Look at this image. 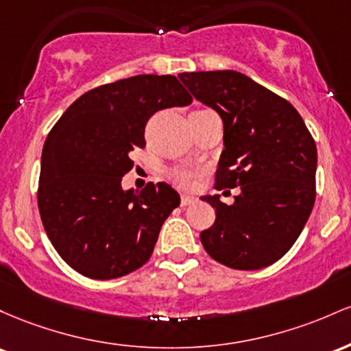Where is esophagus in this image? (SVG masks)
<instances>
[{
	"label": "esophagus",
	"mask_w": 351,
	"mask_h": 351,
	"mask_svg": "<svg viewBox=\"0 0 351 351\" xmlns=\"http://www.w3.org/2000/svg\"><path fill=\"white\" fill-rule=\"evenodd\" d=\"M195 197L194 195H189V194H182L180 197V206H191V204L195 202Z\"/></svg>",
	"instance_id": "esophagus-1"
}]
</instances>
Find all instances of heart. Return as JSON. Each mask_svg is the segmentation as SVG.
Wrapping results in <instances>:
<instances>
[{
  "instance_id": "obj_1",
  "label": "heart",
  "mask_w": 351,
  "mask_h": 351,
  "mask_svg": "<svg viewBox=\"0 0 351 351\" xmlns=\"http://www.w3.org/2000/svg\"><path fill=\"white\" fill-rule=\"evenodd\" d=\"M174 180L180 186L189 187L192 184V172L189 171H177L174 172Z\"/></svg>"
}]
</instances>
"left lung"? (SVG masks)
<instances>
[{
    "mask_svg": "<svg viewBox=\"0 0 351 351\" xmlns=\"http://www.w3.org/2000/svg\"><path fill=\"white\" fill-rule=\"evenodd\" d=\"M192 96L223 123L215 187H240L232 206L204 195L215 208L200 242L214 261L258 270L282 258L315 204L317 145L297 109L237 71L179 74Z\"/></svg>",
    "mask_w": 351,
    "mask_h": 351,
    "instance_id": "left-lung-1",
    "label": "left lung"
}]
</instances>
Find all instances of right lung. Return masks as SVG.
Here are the masks:
<instances>
[{
	"mask_svg": "<svg viewBox=\"0 0 351 351\" xmlns=\"http://www.w3.org/2000/svg\"><path fill=\"white\" fill-rule=\"evenodd\" d=\"M191 102L176 76L139 74L88 90L51 129L39 214L54 249L81 275L111 280L149 261L180 195L165 182L124 191L121 180L134 165V147L145 145L149 117Z\"/></svg>",
	"mask_w": 351,
	"mask_h": 351,
	"instance_id": "add662e5",
	"label": "right lung"
}]
</instances>
